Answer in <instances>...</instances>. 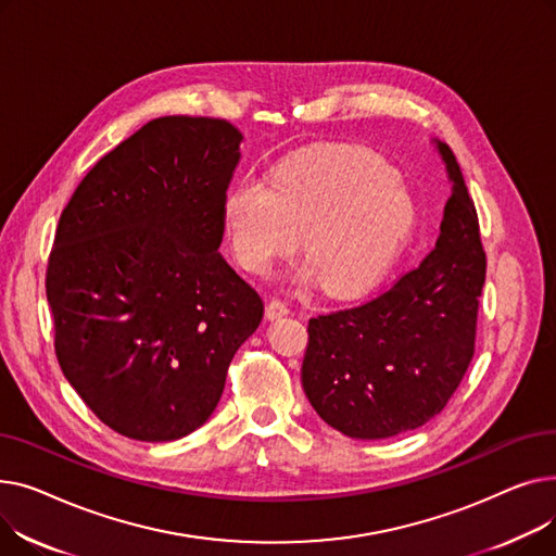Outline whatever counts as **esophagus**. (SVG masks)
Instances as JSON below:
<instances>
[{
  "instance_id": "1",
  "label": "esophagus",
  "mask_w": 556,
  "mask_h": 556,
  "mask_svg": "<svg viewBox=\"0 0 556 556\" xmlns=\"http://www.w3.org/2000/svg\"><path fill=\"white\" fill-rule=\"evenodd\" d=\"M290 313V308H288V304L286 302H281V300H270L268 302V306H266V315H268V319H277V317H283V315H288Z\"/></svg>"
}]
</instances>
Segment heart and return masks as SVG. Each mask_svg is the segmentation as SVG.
<instances>
[{"instance_id": "heart-1", "label": "heart", "mask_w": 556, "mask_h": 556, "mask_svg": "<svg viewBox=\"0 0 556 556\" xmlns=\"http://www.w3.org/2000/svg\"><path fill=\"white\" fill-rule=\"evenodd\" d=\"M225 229L241 266L268 275L306 256L329 293H358L381 277L415 225V202L394 168L365 151H329L245 178L225 198Z\"/></svg>"}]
</instances>
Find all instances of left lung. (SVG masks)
I'll return each instance as SVG.
<instances>
[{
  "mask_svg": "<svg viewBox=\"0 0 556 556\" xmlns=\"http://www.w3.org/2000/svg\"><path fill=\"white\" fill-rule=\"evenodd\" d=\"M437 149L453 193L432 252L371 298L308 319L304 392L354 440H386L440 415L476 354L486 254L459 164L446 143Z\"/></svg>",
  "mask_w": 556,
  "mask_h": 556,
  "instance_id": "obj_1",
  "label": "left lung"
}]
</instances>
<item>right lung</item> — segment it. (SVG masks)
Returning <instances> with one entry per match:
<instances>
[{
	"label": "right lung",
	"mask_w": 556,
	"mask_h": 556,
	"mask_svg": "<svg viewBox=\"0 0 556 556\" xmlns=\"http://www.w3.org/2000/svg\"><path fill=\"white\" fill-rule=\"evenodd\" d=\"M241 132L160 116L103 155L70 198L47 263L53 346L114 432L173 442L212 417L263 302L218 248Z\"/></svg>",
	"instance_id": "add662e5"
}]
</instances>
